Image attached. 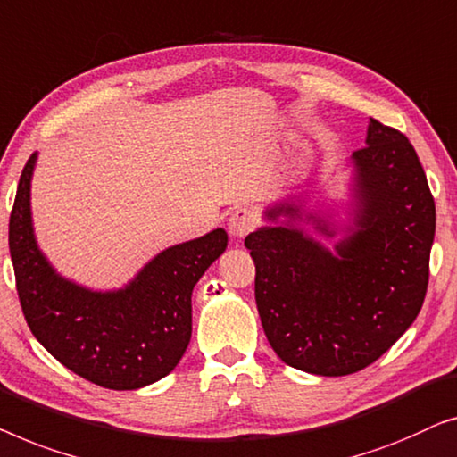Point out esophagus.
<instances>
[{"mask_svg":"<svg viewBox=\"0 0 457 457\" xmlns=\"http://www.w3.org/2000/svg\"><path fill=\"white\" fill-rule=\"evenodd\" d=\"M256 215L253 211L246 207H240L236 211H231L229 220H228V231L231 237H244L246 234H250L256 228Z\"/></svg>","mask_w":457,"mask_h":457,"instance_id":"34e87169","label":"esophagus"}]
</instances>
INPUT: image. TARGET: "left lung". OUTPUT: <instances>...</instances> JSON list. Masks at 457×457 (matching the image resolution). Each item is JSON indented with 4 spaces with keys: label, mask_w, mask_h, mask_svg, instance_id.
Here are the masks:
<instances>
[{
    "label": "left lung",
    "mask_w": 457,
    "mask_h": 457,
    "mask_svg": "<svg viewBox=\"0 0 457 457\" xmlns=\"http://www.w3.org/2000/svg\"><path fill=\"white\" fill-rule=\"evenodd\" d=\"M350 167L348 223L281 201L265 209L271 226L244 240L269 344L286 364L320 377L381 358L419 317L428 286L435 201L414 146L370 118ZM300 222L340 240L329 251Z\"/></svg>",
    "instance_id": "8db88e82"
}]
</instances>
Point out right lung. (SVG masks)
<instances>
[{"label":"right lung","mask_w":457,"mask_h":457,"mask_svg":"<svg viewBox=\"0 0 457 457\" xmlns=\"http://www.w3.org/2000/svg\"><path fill=\"white\" fill-rule=\"evenodd\" d=\"M33 153L10 215V254L24 319L51 356L107 389H140L176 369L192 336V290L228 248L226 229L159 253L120 290L63 278L38 248L30 182Z\"/></svg>","instance_id":"right-lung-1"}]
</instances>
